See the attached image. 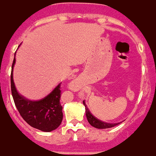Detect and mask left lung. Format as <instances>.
Returning <instances> with one entry per match:
<instances>
[{
	"mask_svg": "<svg viewBox=\"0 0 156 156\" xmlns=\"http://www.w3.org/2000/svg\"><path fill=\"white\" fill-rule=\"evenodd\" d=\"M83 104H84L85 108H86V115H87V120H88L89 123L90 124L91 126H94V127L98 129H107L113 127V126H116L118 124H119V122H117V123H109V122H103L102 120H99L90 113V110L87 107L85 101H83Z\"/></svg>",
	"mask_w": 156,
	"mask_h": 156,
	"instance_id": "1",
	"label": "left lung"
}]
</instances>
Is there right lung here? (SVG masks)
I'll use <instances>...</instances> for the list:
<instances>
[{
    "instance_id": "right-lung-1",
    "label": "right lung",
    "mask_w": 156,
    "mask_h": 156,
    "mask_svg": "<svg viewBox=\"0 0 156 156\" xmlns=\"http://www.w3.org/2000/svg\"><path fill=\"white\" fill-rule=\"evenodd\" d=\"M13 58L11 72V91L16 107L21 116L29 125L41 131L49 132L57 129L63 118L62 107L60 103L61 82L42 99L33 101L18 93L13 82Z\"/></svg>"
}]
</instances>
